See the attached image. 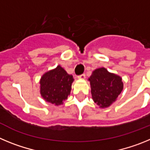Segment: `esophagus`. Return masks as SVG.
Returning a JSON list of instances; mask_svg holds the SVG:
<instances>
[{"mask_svg": "<svg viewBox=\"0 0 150 150\" xmlns=\"http://www.w3.org/2000/svg\"><path fill=\"white\" fill-rule=\"evenodd\" d=\"M85 77H86V75H85V74H81V75L78 76V79H84Z\"/></svg>", "mask_w": 150, "mask_h": 150, "instance_id": "esophagus-1", "label": "esophagus"}]
</instances>
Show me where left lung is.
<instances>
[{
	"label": "left lung",
	"mask_w": 150,
	"mask_h": 150,
	"mask_svg": "<svg viewBox=\"0 0 150 150\" xmlns=\"http://www.w3.org/2000/svg\"><path fill=\"white\" fill-rule=\"evenodd\" d=\"M88 80L92 99L101 108L110 107L123 89L122 78L104 67L95 70Z\"/></svg>",
	"instance_id": "8db88e82"
}]
</instances>
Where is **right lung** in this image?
Returning <instances> with one entry per match:
<instances>
[{
	"label": "right lung",
	"instance_id": "obj_1",
	"mask_svg": "<svg viewBox=\"0 0 150 150\" xmlns=\"http://www.w3.org/2000/svg\"><path fill=\"white\" fill-rule=\"evenodd\" d=\"M74 82L72 75L67 74L60 65L43 74L40 81V94L46 101L61 105L67 99Z\"/></svg>",
	"mask_w": 150,
	"mask_h": 150
}]
</instances>
